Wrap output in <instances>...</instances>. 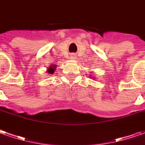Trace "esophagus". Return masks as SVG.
<instances>
[{"label":"esophagus","mask_w":145,"mask_h":145,"mask_svg":"<svg viewBox=\"0 0 145 145\" xmlns=\"http://www.w3.org/2000/svg\"><path fill=\"white\" fill-rule=\"evenodd\" d=\"M71 58L72 59H74L75 58V56H71Z\"/></svg>","instance_id":"34e87169"}]
</instances>
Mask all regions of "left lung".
<instances>
[{
  "label": "left lung",
  "instance_id": "1",
  "mask_svg": "<svg viewBox=\"0 0 145 145\" xmlns=\"http://www.w3.org/2000/svg\"><path fill=\"white\" fill-rule=\"evenodd\" d=\"M91 78H93V76H92V77H91Z\"/></svg>",
  "mask_w": 145,
  "mask_h": 145
}]
</instances>
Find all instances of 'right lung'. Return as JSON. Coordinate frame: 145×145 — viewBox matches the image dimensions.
Instances as JSON below:
<instances>
[{
  "instance_id": "obj_1",
  "label": "right lung",
  "mask_w": 145,
  "mask_h": 145,
  "mask_svg": "<svg viewBox=\"0 0 145 145\" xmlns=\"http://www.w3.org/2000/svg\"><path fill=\"white\" fill-rule=\"evenodd\" d=\"M56 68V65H55V64H52L50 67H48V69H47L46 71H47V73L49 74H54V72H55Z\"/></svg>"
}]
</instances>
